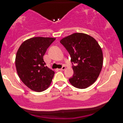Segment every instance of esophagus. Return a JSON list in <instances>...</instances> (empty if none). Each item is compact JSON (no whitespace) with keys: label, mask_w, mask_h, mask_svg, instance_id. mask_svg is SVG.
Returning a JSON list of instances; mask_svg holds the SVG:
<instances>
[{"label":"esophagus","mask_w":123,"mask_h":123,"mask_svg":"<svg viewBox=\"0 0 123 123\" xmlns=\"http://www.w3.org/2000/svg\"><path fill=\"white\" fill-rule=\"evenodd\" d=\"M65 68H66V67H65V66H62V67L61 68L59 69V70L60 71H64V69H65Z\"/></svg>","instance_id":"1"}]
</instances>
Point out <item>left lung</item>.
Here are the masks:
<instances>
[{"instance_id": "obj_1", "label": "left lung", "mask_w": 123, "mask_h": 123, "mask_svg": "<svg viewBox=\"0 0 123 123\" xmlns=\"http://www.w3.org/2000/svg\"><path fill=\"white\" fill-rule=\"evenodd\" d=\"M70 55L74 74L70 83L79 89H86L97 80L103 65L101 48L93 37L86 34L74 33L61 40ZM76 64L74 65V64Z\"/></svg>"}]
</instances>
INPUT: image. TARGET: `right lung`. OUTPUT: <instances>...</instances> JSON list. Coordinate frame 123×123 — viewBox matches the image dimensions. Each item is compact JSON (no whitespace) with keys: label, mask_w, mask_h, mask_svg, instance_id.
<instances>
[{"label":"right lung","mask_w":123,"mask_h":123,"mask_svg":"<svg viewBox=\"0 0 123 123\" xmlns=\"http://www.w3.org/2000/svg\"><path fill=\"white\" fill-rule=\"evenodd\" d=\"M55 40L43 37L29 38L22 43L17 51L15 65L18 75L32 90L40 92L51 83L55 72L46 66L43 56Z\"/></svg>","instance_id":"add662e5"}]
</instances>
